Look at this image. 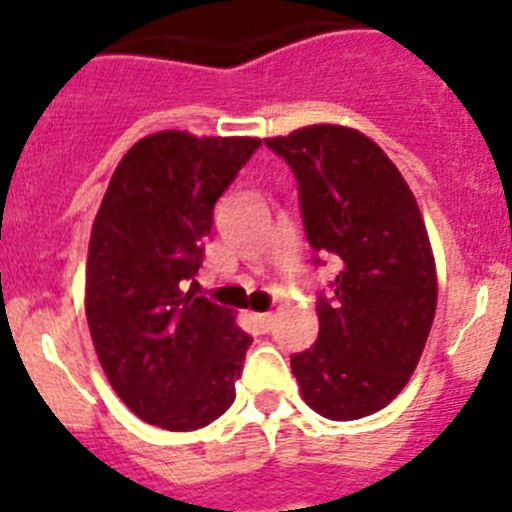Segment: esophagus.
<instances>
[{
	"mask_svg": "<svg viewBox=\"0 0 512 512\" xmlns=\"http://www.w3.org/2000/svg\"><path fill=\"white\" fill-rule=\"evenodd\" d=\"M253 320L259 323L261 333H269L271 323H274V315H271V312H253Z\"/></svg>",
	"mask_w": 512,
	"mask_h": 512,
	"instance_id": "34e87169",
	"label": "esophagus"
}]
</instances>
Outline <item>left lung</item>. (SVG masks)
<instances>
[{
  "label": "left lung",
  "mask_w": 512,
  "mask_h": 512,
  "mask_svg": "<svg viewBox=\"0 0 512 512\" xmlns=\"http://www.w3.org/2000/svg\"><path fill=\"white\" fill-rule=\"evenodd\" d=\"M264 143L295 171L312 251L338 264L330 297L318 295V341L292 356V374L323 418H366L400 395L431 333L438 282L423 215L359 130L310 125Z\"/></svg>",
  "instance_id": "left-lung-1"
}]
</instances>
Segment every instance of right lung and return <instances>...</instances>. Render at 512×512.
I'll use <instances>...</instances> for the list:
<instances>
[{
    "mask_svg": "<svg viewBox=\"0 0 512 512\" xmlns=\"http://www.w3.org/2000/svg\"><path fill=\"white\" fill-rule=\"evenodd\" d=\"M259 138H194L164 130L117 164L94 217L87 320L99 364L146 423L197 431L235 400L253 338L228 307L197 297L215 202Z\"/></svg>",
    "mask_w": 512,
    "mask_h": 512,
    "instance_id": "1",
    "label": "right lung"
}]
</instances>
